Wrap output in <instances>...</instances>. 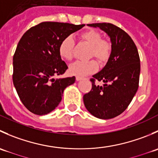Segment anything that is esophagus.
Here are the masks:
<instances>
[{"label": "esophagus", "instance_id": "1", "mask_svg": "<svg viewBox=\"0 0 158 158\" xmlns=\"http://www.w3.org/2000/svg\"><path fill=\"white\" fill-rule=\"evenodd\" d=\"M82 79H83V78L81 77V76H76V81H80V80H82Z\"/></svg>", "mask_w": 158, "mask_h": 158}]
</instances>
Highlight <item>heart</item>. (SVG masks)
I'll return each instance as SVG.
<instances>
[{
	"mask_svg": "<svg viewBox=\"0 0 158 158\" xmlns=\"http://www.w3.org/2000/svg\"><path fill=\"white\" fill-rule=\"evenodd\" d=\"M80 38L90 46L89 57L94 56L98 61L106 62L110 57L111 46L108 41L102 40L99 32L95 30H89L81 33ZM74 39L68 36L63 39L59 45V54L65 60H71L73 57ZM98 69V64L93 60L89 61L75 62L69 66V73L75 76H86L92 74Z\"/></svg>",
	"mask_w": 158,
	"mask_h": 158,
	"instance_id": "heart-1",
	"label": "heart"
}]
</instances>
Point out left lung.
Masks as SVG:
<instances>
[{
    "instance_id": "obj_1",
    "label": "left lung",
    "mask_w": 158,
    "mask_h": 158,
    "mask_svg": "<svg viewBox=\"0 0 158 158\" xmlns=\"http://www.w3.org/2000/svg\"><path fill=\"white\" fill-rule=\"evenodd\" d=\"M87 25L107 33L111 40V52L104 68L90 79L92 87L84 95V105L95 117L112 118L128 108L138 91L141 71L139 54L131 36L118 27L109 23ZM95 79L105 84L96 86Z\"/></svg>"
}]
</instances>
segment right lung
<instances>
[{
  "label": "right lung",
  "instance_id": "obj_1",
  "mask_svg": "<svg viewBox=\"0 0 158 158\" xmlns=\"http://www.w3.org/2000/svg\"><path fill=\"white\" fill-rule=\"evenodd\" d=\"M85 24L43 22L30 28L19 41L13 57V82L23 106L38 115L53 111L64 89L76 77L55 79L68 69L59 54L63 39Z\"/></svg>",
  "mask_w": 158,
  "mask_h": 158
}]
</instances>
